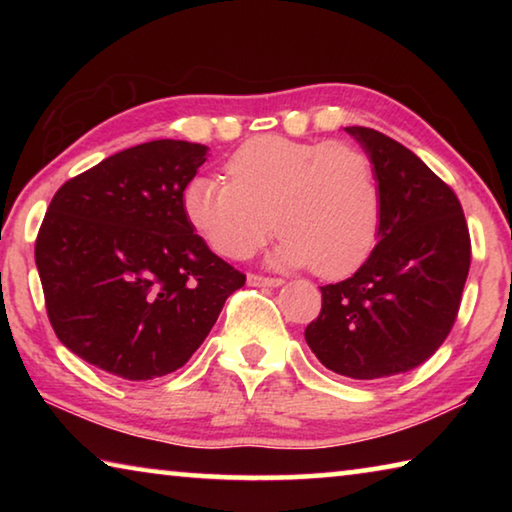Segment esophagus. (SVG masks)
<instances>
[{"mask_svg":"<svg viewBox=\"0 0 512 512\" xmlns=\"http://www.w3.org/2000/svg\"><path fill=\"white\" fill-rule=\"evenodd\" d=\"M248 284H250V287H271V289H275V287H280L282 280H277V277H264V275L250 273Z\"/></svg>","mask_w":512,"mask_h":512,"instance_id":"34e87169","label":"esophagus"}]
</instances>
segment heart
Instances as JSON below:
<instances>
[{
	"mask_svg": "<svg viewBox=\"0 0 512 512\" xmlns=\"http://www.w3.org/2000/svg\"><path fill=\"white\" fill-rule=\"evenodd\" d=\"M225 173L228 183L194 176L183 189L187 221L223 257L246 259L277 230L275 266L341 277L375 246L381 194L357 144L255 137L230 155Z\"/></svg>",
	"mask_w": 512,
	"mask_h": 512,
	"instance_id": "1",
	"label": "heart"
}]
</instances>
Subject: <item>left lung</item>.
<instances>
[{"label":"left lung","instance_id":"left-lung-1","mask_svg":"<svg viewBox=\"0 0 512 512\" xmlns=\"http://www.w3.org/2000/svg\"><path fill=\"white\" fill-rule=\"evenodd\" d=\"M375 164L377 246L348 280L325 284L305 341L336 375L381 379L409 372L447 339L470 271L463 207L418 155L384 133L345 128Z\"/></svg>","mask_w":512,"mask_h":512}]
</instances>
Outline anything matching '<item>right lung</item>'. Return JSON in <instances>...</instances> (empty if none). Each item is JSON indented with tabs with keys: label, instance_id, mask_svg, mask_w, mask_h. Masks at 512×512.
Instances as JSON below:
<instances>
[{
	"label": "right lung",
	"instance_id": "right-lung-1",
	"mask_svg": "<svg viewBox=\"0 0 512 512\" xmlns=\"http://www.w3.org/2000/svg\"><path fill=\"white\" fill-rule=\"evenodd\" d=\"M207 146L155 140L58 189L36 239L47 316L76 357L146 381L183 368L246 275L216 257L183 210Z\"/></svg>",
	"mask_w": 512,
	"mask_h": 512
}]
</instances>
